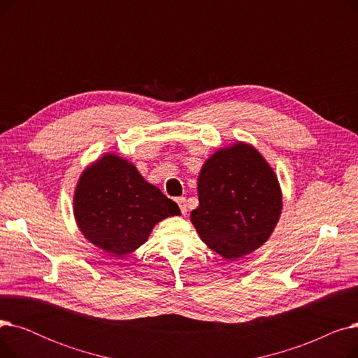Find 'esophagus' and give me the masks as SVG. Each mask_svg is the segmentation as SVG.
Segmentation results:
<instances>
[{
  "mask_svg": "<svg viewBox=\"0 0 358 358\" xmlns=\"http://www.w3.org/2000/svg\"><path fill=\"white\" fill-rule=\"evenodd\" d=\"M177 203H178V206H180L181 213L185 215V213H187V200H185V197H178V199H177Z\"/></svg>",
  "mask_w": 358,
  "mask_h": 358,
  "instance_id": "obj_1",
  "label": "esophagus"
}]
</instances>
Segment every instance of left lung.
<instances>
[{"label":"left lung","mask_w":358,"mask_h":358,"mask_svg":"<svg viewBox=\"0 0 358 358\" xmlns=\"http://www.w3.org/2000/svg\"><path fill=\"white\" fill-rule=\"evenodd\" d=\"M192 223L201 241L227 259L251 254L273 234L281 192L273 168L247 143L219 149L199 174Z\"/></svg>","instance_id":"1"}]
</instances>
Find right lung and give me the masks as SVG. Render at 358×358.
I'll return each mask as SVG.
<instances>
[{
	"label": "right lung",
	"instance_id": "1",
	"mask_svg": "<svg viewBox=\"0 0 358 358\" xmlns=\"http://www.w3.org/2000/svg\"><path fill=\"white\" fill-rule=\"evenodd\" d=\"M176 215H180L177 203L115 154L90 165L75 189L78 228L91 243L116 258L134 252L158 222Z\"/></svg>",
	"mask_w": 358,
	"mask_h": 358
}]
</instances>
